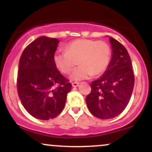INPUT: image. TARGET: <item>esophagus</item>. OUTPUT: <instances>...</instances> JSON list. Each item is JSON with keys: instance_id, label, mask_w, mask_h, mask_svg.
<instances>
[{"instance_id": "esophagus-1", "label": "esophagus", "mask_w": 152, "mask_h": 152, "mask_svg": "<svg viewBox=\"0 0 152 152\" xmlns=\"http://www.w3.org/2000/svg\"><path fill=\"white\" fill-rule=\"evenodd\" d=\"M78 85H79V83H77V82H74V83H72V86L73 87H77Z\"/></svg>"}]
</instances>
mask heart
Segmentation results:
<instances>
[{"label": "heart", "mask_w": 152, "mask_h": 152, "mask_svg": "<svg viewBox=\"0 0 152 152\" xmlns=\"http://www.w3.org/2000/svg\"><path fill=\"white\" fill-rule=\"evenodd\" d=\"M111 50L105 41L91 39H77L69 43L66 51L54 54L56 66L63 74H69L78 64L71 74L72 81H81L92 75L97 76L106 70L111 59Z\"/></svg>", "instance_id": "b5f03b06"}]
</instances>
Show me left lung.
<instances>
[{"label":"left lung","instance_id":"obj_1","mask_svg":"<svg viewBox=\"0 0 152 152\" xmlns=\"http://www.w3.org/2000/svg\"><path fill=\"white\" fill-rule=\"evenodd\" d=\"M109 41L112 48L111 61L104 74L91 82V91L86 99L90 112L101 119H109L121 114L129 102L134 85L128 51L111 36Z\"/></svg>","mask_w":152,"mask_h":152}]
</instances>
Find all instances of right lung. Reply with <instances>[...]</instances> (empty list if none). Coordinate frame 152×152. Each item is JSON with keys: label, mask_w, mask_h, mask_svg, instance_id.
Segmentation results:
<instances>
[{"label": "right lung", "mask_w": 152, "mask_h": 152, "mask_svg": "<svg viewBox=\"0 0 152 152\" xmlns=\"http://www.w3.org/2000/svg\"><path fill=\"white\" fill-rule=\"evenodd\" d=\"M58 43L57 38L41 36L26 47L19 61L18 96L26 111L41 120L60 114L71 89L54 63Z\"/></svg>", "instance_id": "1"}]
</instances>
